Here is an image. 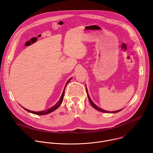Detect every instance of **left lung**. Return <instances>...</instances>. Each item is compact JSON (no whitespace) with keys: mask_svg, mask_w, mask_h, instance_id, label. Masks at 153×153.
Returning a JSON list of instances; mask_svg holds the SVG:
<instances>
[{"mask_svg":"<svg viewBox=\"0 0 153 153\" xmlns=\"http://www.w3.org/2000/svg\"><path fill=\"white\" fill-rule=\"evenodd\" d=\"M86 90L87 95H88V100H89V101H90V102L91 105H92V106H93L94 108H95V109H96V110H98V111H102V112H103V113H117V112H119V111H120L121 110H122H122H117V111H115L111 112V111H105V110H102V109H101V108H100L99 107H98L97 105H96L93 102V101L91 100V98H90V96H89V94H88V91H87V89H86Z\"/></svg>","mask_w":153,"mask_h":153,"instance_id":"left-lung-1","label":"left lung"}]
</instances>
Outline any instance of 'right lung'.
<instances>
[{
	"mask_svg": "<svg viewBox=\"0 0 153 153\" xmlns=\"http://www.w3.org/2000/svg\"><path fill=\"white\" fill-rule=\"evenodd\" d=\"M70 80H71V79H70L68 80V82L66 83V85H65V88H64L63 93H62V96H61V97H60V98L59 101H58L53 106H52V107H51L50 108L48 109V110H45V111H42L36 112V111H33L28 110H27V109H25V108H24L25 109V110L26 111H28V112H30V113H33V114H37V115H45V114H49V113L53 112V111H54L55 110H56L57 108H58L59 106L60 105V104L62 103V101H63V99L64 94H65V87H66L68 83L70 81Z\"/></svg>",
	"mask_w": 153,
	"mask_h": 153,
	"instance_id": "right-lung-1",
	"label": "right lung"
}]
</instances>
